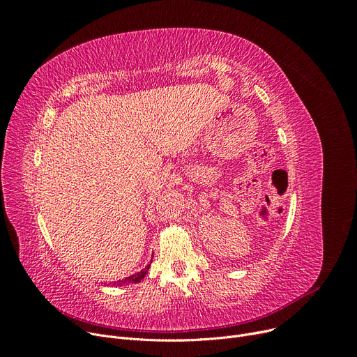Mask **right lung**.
Wrapping results in <instances>:
<instances>
[{"mask_svg":"<svg viewBox=\"0 0 357 357\" xmlns=\"http://www.w3.org/2000/svg\"><path fill=\"white\" fill-rule=\"evenodd\" d=\"M149 268H150V265H147L144 269H142L140 272H137V273H135V275H131V276H128V278H126V279H123V280H119L117 285H123V284L127 285V284H137V282H140V280L146 276Z\"/></svg>","mask_w":357,"mask_h":357,"instance_id":"right-lung-1","label":"right lung"}]
</instances>
